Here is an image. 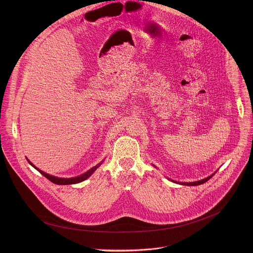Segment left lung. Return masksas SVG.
<instances>
[{"instance_id":"obj_1","label":"left lung","mask_w":253,"mask_h":253,"mask_svg":"<svg viewBox=\"0 0 253 253\" xmlns=\"http://www.w3.org/2000/svg\"><path fill=\"white\" fill-rule=\"evenodd\" d=\"M214 174H215V173L211 174V176H209V177H207V178H205V179H203V180L195 181V182H178V184H181V185H186V186H197V185H201V184H204L205 182L210 180V179H211ZM170 180H171V179H170ZM171 181H172V182H175L174 180ZM176 183H177V182H176Z\"/></svg>"}]
</instances>
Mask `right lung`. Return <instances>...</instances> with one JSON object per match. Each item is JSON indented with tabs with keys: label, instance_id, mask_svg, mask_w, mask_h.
Segmentation results:
<instances>
[{
	"label": "right lung",
	"instance_id": "right-lung-1",
	"mask_svg": "<svg viewBox=\"0 0 253 253\" xmlns=\"http://www.w3.org/2000/svg\"><path fill=\"white\" fill-rule=\"evenodd\" d=\"M27 161H28V163H29L33 168H35L37 170H38L40 173H42L45 178H47L48 180L51 181L52 183L57 184V185H70V184H76V183H80V182H82V181L85 180V179H87V178L98 169V167H100V165L102 164V162L99 163L98 165H96L95 167L91 168V169H90L89 170H87L86 172H84V173H83L82 175H79V176H77V177H72V178H60V177H55V176H52V175H50V174H47V173L42 171L41 169H39L38 168H36L28 159H27Z\"/></svg>",
	"mask_w": 253,
	"mask_h": 253
}]
</instances>
